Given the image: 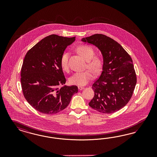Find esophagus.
<instances>
[{"label": "esophagus", "mask_w": 157, "mask_h": 157, "mask_svg": "<svg viewBox=\"0 0 157 157\" xmlns=\"http://www.w3.org/2000/svg\"><path fill=\"white\" fill-rule=\"evenodd\" d=\"M84 89V87H82V86H78V89L79 90H83Z\"/></svg>", "instance_id": "1"}]
</instances>
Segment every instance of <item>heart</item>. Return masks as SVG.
Here are the masks:
<instances>
[{
  "label": "heart",
  "instance_id": "1",
  "mask_svg": "<svg viewBox=\"0 0 157 157\" xmlns=\"http://www.w3.org/2000/svg\"><path fill=\"white\" fill-rule=\"evenodd\" d=\"M77 52L87 61L86 68L90 70L85 71L76 72L70 77L69 82L71 85L85 86L93 79V74L97 75L100 74L102 70L103 60L100 56L94 55V50L93 48L87 45H82L76 48ZM69 53H63L60 57V63L62 69L67 71L68 66Z\"/></svg>",
  "mask_w": 157,
  "mask_h": 157
}]
</instances>
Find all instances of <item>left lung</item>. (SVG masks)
<instances>
[{
    "instance_id": "obj_1",
    "label": "left lung",
    "mask_w": 157,
    "mask_h": 157,
    "mask_svg": "<svg viewBox=\"0 0 157 157\" xmlns=\"http://www.w3.org/2000/svg\"><path fill=\"white\" fill-rule=\"evenodd\" d=\"M82 41L98 48L104 59L102 72L92 86L94 96L89 105L102 113L116 112L128 104L136 84L132 60L120 44L104 34H95Z\"/></svg>"
}]
</instances>
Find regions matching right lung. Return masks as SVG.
<instances>
[{"mask_svg": "<svg viewBox=\"0 0 157 157\" xmlns=\"http://www.w3.org/2000/svg\"><path fill=\"white\" fill-rule=\"evenodd\" d=\"M75 40L52 34L42 39L26 53L21 68L24 97L44 114H56L70 104L78 93L76 86H63L66 79L60 60L67 47Z\"/></svg>", "mask_w": 157, "mask_h": 157, "instance_id": "1", "label": "right lung"}]
</instances>
